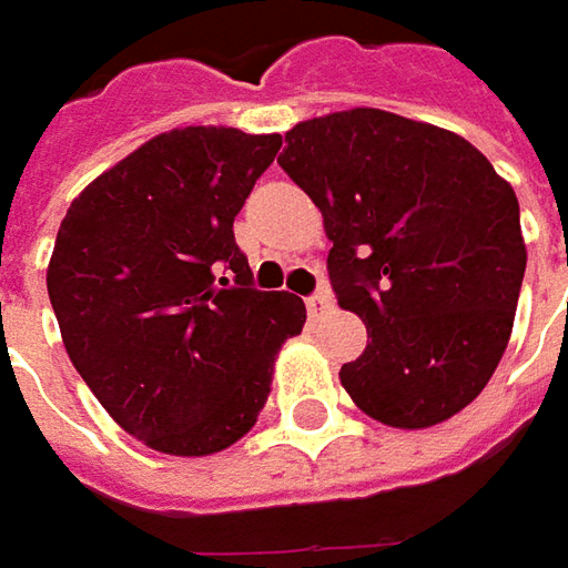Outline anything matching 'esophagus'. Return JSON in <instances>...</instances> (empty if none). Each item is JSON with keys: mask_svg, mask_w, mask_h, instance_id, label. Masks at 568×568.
<instances>
[{"mask_svg": "<svg viewBox=\"0 0 568 568\" xmlns=\"http://www.w3.org/2000/svg\"><path fill=\"white\" fill-rule=\"evenodd\" d=\"M306 310H310V316L328 313V310H332V294H328V291H318V294L306 296Z\"/></svg>", "mask_w": 568, "mask_h": 568, "instance_id": "1", "label": "esophagus"}]
</instances>
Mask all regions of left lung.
Returning <instances> with one entry per match:
<instances>
[{
    "label": "left lung",
    "mask_w": 568,
    "mask_h": 568,
    "mask_svg": "<svg viewBox=\"0 0 568 568\" xmlns=\"http://www.w3.org/2000/svg\"><path fill=\"white\" fill-rule=\"evenodd\" d=\"M277 164L322 211L341 310L366 351L341 385L373 420L468 407L513 335L525 240L513 186L462 135L373 106L296 122Z\"/></svg>",
    "instance_id": "8db88e82"
}]
</instances>
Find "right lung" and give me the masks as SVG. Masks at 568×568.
Returning <instances> with one entry per match:
<instances>
[{
	"mask_svg": "<svg viewBox=\"0 0 568 568\" xmlns=\"http://www.w3.org/2000/svg\"><path fill=\"white\" fill-rule=\"evenodd\" d=\"M281 135L186 125L100 173L65 211L47 268L62 344L116 424L164 455L243 439L306 306L255 291L233 217Z\"/></svg>",
	"mask_w": 568,
	"mask_h": 568,
	"instance_id": "1",
	"label": "right lung"
}]
</instances>
